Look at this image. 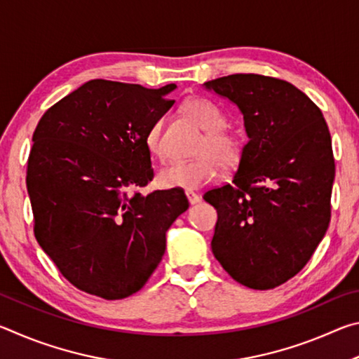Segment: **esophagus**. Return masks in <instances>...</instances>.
<instances>
[{"label":"esophagus","mask_w":359,"mask_h":359,"mask_svg":"<svg viewBox=\"0 0 359 359\" xmlns=\"http://www.w3.org/2000/svg\"><path fill=\"white\" fill-rule=\"evenodd\" d=\"M185 196H187V199H188V203H190L191 205H193V204H196V203H199V194H196V193H193V191H185Z\"/></svg>","instance_id":"1"}]
</instances>
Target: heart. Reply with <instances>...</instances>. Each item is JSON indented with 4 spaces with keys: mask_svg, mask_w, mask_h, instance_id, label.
<instances>
[{
    "mask_svg": "<svg viewBox=\"0 0 359 359\" xmlns=\"http://www.w3.org/2000/svg\"><path fill=\"white\" fill-rule=\"evenodd\" d=\"M184 111L196 121L199 128L208 133L196 154L198 158L190 161H172L163 166L156 174V184L161 188H184L198 190L217 175L218 165L224 169L234 168L242 158V142L231 133L224 131L228 118L220 109L210 101L190 100L185 102ZM145 147L154 156L165 155L163 147V118H158L145 135Z\"/></svg>",
    "mask_w": 359,
    "mask_h": 359,
    "instance_id": "obj_1",
    "label": "heart"
}]
</instances>
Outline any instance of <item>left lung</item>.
I'll return each instance as SVG.
<instances>
[{"instance_id":"8db88e82","label":"left lung","mask_w":359,"mask_h":359,"mask_svg":"<svg viewBox=\"0 0 359 359\" xmlns=\"http://www.w3.org/2000/svg\"><path fill=\"white\" fill-rule=\"evenodd\" d=\"M203 87L238 106L248 137L233 184L204 194L218 215L212 253L236 282L276 288L306 266L330 224V130L315 102L280 79L231 74Z\"/></svg>"}]
</instances>
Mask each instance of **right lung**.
I'll list each match as a JSON object with an SVG mask.
<instances>
[{"label": "right lung", "mask_w": 359, "mask_h": 359, "mask_svg": "<svg viewBox=\"0 0 359 359\" xmlns=\"http://www.w3.org/2000/svg\"><path fill=\"white\" fill-rule=\"evenodd\" d=\"M175 88L95 79L36 126L27 171L36 241L85 293L112 301L141 290L188 209L177 188L136 191L154 179L145 135Z\"/></svg>", "instance_id": "1"}]
</instances>
